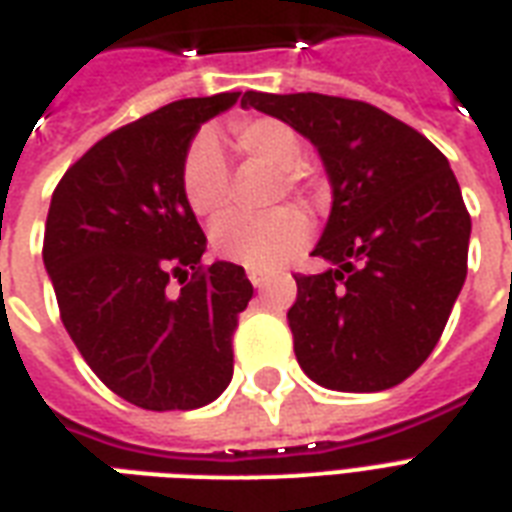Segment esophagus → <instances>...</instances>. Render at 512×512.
<instances>
[{"label": "esophagus", "mask_w": 512, "mask_h": 512, "mask_svg": "<svg viewBox=\"0 0 512 512\" xmlns=\"http://www.w3.org/2000/svg\"><path fill=\"white\" fill-rule=\"evenodd\" d=\"M249 282L255 284V290H263L265 284H268V273H263V271H249Z\"/></svg>", "instance_id": "esophagus-1"}]
</instances>
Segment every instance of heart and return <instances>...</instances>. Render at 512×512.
I'll return each mask as SVG.
<instances>
[{
    "label": "heart",
    "mask_w": 512,
    "mask_h": 512,
    "mask_svg": "<svg viewBox=\"0 0 512 512\" xmlns=\"http://www.w3.org/2000/svg\"><path fill=\"white\" fill-rule=\"evenodd\" d=\"M233 144L241 155L279 171L273 195H306L308 185L300 171V139L295 128L276 117H244L230 128ZM228 163L220 144L209 131L193 136L182 158V195L198 217H217L228 204ZM308 239L306 214L295 206H279L260 217L230 214L212 230V247L217 257L244 265L252 271H273L298 252Z\"/></svg>",
    "instance_id": "1"
}]
</instances>
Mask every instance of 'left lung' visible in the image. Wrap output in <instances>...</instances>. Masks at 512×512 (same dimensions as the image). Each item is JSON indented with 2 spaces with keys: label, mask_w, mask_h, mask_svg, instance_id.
Returning a JSON list of instances; mask_svg holds the SVG:
<instances>
[{
  "label": "left lung",
  "mask_w": 512,
  "mask_h": 512,
  "mask_svg": "<svg viewBox=\"0 0 512 512\" xmlns=\"http://www.w3.org/2000/svg\"><path fill=\"white\" fill-rule=\"evenodd\" d=\"M241 107L279 117L319 150L333 209L287 311L295 357L338 392L403 384L443 335L464 276L470 214L446 155L365 101L247 91Z\"/></svg>",
  "instance_id": "left-lung-1"
}]
</instances>
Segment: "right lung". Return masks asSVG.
I'll list each match as a JSON object with an SVG mask.
<instances>
[{
  "label": "right lung",
  "instance_id": "obj_1",
  "mask_svg": "<svg viewBox=\"0 0 512 512\" xmlns=\"http://www.w3.org/2000/svg\"><path fill=\"white\" fill-rule=\"evenodd\" d=\"M236 101L182 99L117 128L50 198L42 260L61 322L93 373L144 411H193L233 378L252 284L241 265L201 263L206 236L182 195V158L201 123Z\"/></svg>",
  "mask_w": 512,
  "mask_h": 512
}]
</instances>
